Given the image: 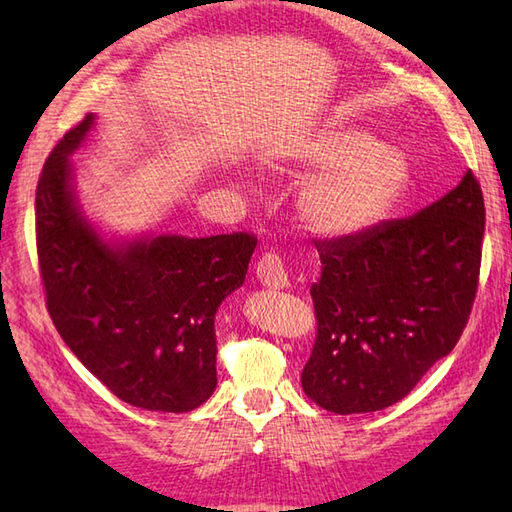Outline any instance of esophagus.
I'll use <instances>...</instances> for the list:
<instances>
[{
    "instance_id": "obj_1",
    "label": "esophagus",
    "mask_w": 512,
    "mask_h": 512,
    "mask_svg": "<svg viewBox=\"0 0 512 512\" xmlns=\"http://www.w3.org/2000/svg\"><path fill=\"white\" fill-rule=\"evenodd\" d=\"M255 275L266 288H286L290 284L284 262L277 253H266L257 259Z\"/></svg>"
}]
</instances>
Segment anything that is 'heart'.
Returning a JSON list of instances; mask_svg holds the SVG:
<instances>
[{
  "label": "heart",
  "instance_id": "heart-1",
  "mask_svg": "<svg viewBox=\"0 0 512 512\" xmlns=\"http://www.w3.org/2000/svg\"><path fill=\"white\" fill-rule=\"evenodd\" d=\"M321 169L297 198L301 222L323 237L361 235L396 209L409 184V162L363 129L330 125L310 134L288 158Z\"/></svg>",
  "mask_w": 512,
  "mask_h": 512
}]
</instances>
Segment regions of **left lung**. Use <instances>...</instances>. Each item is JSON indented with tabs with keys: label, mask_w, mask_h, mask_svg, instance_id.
<instances>
[{
	"label": "left lung",
	"mask_w": 512,
	"mask_h": 512,
	"mask_svg": "<svg viewBox=\"0 0 512 512\" xmlns=\"http://www.w3.org/2000/svg\"><path fill=\"white\" fill-rule=\"evenodd\" d=\"M484 195L473 171L438 202L352 237L314 239L317 339L306 396L341 413L405 398L460 341L480 284Z\"/></svg>",
	"instance_id": "obj_1"
}]
</instances>
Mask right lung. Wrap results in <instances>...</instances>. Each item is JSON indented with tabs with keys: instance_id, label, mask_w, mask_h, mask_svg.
<instances>
[{
	"instance_id": "add662e5",
	"label": "right lung",
	"mask_w": 512,
	"mask_h": 512,
	"mask_svg": "<svg viewBox=\"0 0 512 512\" xmlns=\"http://www.w3.org/2000/svg\"><path fill=\"white\" fill-rule=\"evenodd\" d=\"M92 123L88 114L65 132L37 184L46 308L65 345L114 396L149 411H191L217 385L215 312L244 284L257 237L105 242L72 189L70 154Z\"/></svg>"
}]
</instances>
